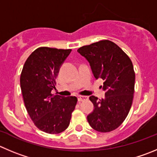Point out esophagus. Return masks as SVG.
<instances>
[{
    "instance_id": "obj_1",
    "label": "esophagus",
    "mask_w": 157,
    "mask_h": 157,
    "mask_svg": "<svg viewBox=\"0 0 157 157\" xmlns=\"http://www.w3.org/2000/svg\"><path fill=\"white\" fill-rule=\"evenodd\" d=\"M86 99H88V97L84 96V95H80V96L78 97V102H82V101Z\"/></svg>"
}]
</instances>
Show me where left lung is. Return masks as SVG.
<instances>
[{
    "label": "left lung",
    "instance_id": "obj_1",
    "mask_svg": "<svg viewBox=\"0 0 157 157\" xmlns=\"http://www.w3.org/2000/svg\"><path fill=\"white\" fill-rule=\"evenodd\" d=\"M78 52L89 62L95 78L104 80L105 98L89 97L94 110L87 116L88 122L98 132H111L126 119L132 105L135 86L132 61L117 44L109 40L82 46Z\"/></svg>",
    "mask_w": 157,
    "mask_h": 157
}]
</instances>
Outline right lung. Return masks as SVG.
I'll return each mask as SVG.
<instances>
[{
    "label": "right lung",
    "instance_id": "right-lung-1",
    "mask_svg": "<svg viewBox=\"0 0 157 157\" xmlns=\"http://www.w3.org/2000/svg\"><path fill=\"white\" fill-rule=\"evenodd\" d=\"M71 49L41 47L30 55L20 78L21 89L28 115L40 130L58 134L68 128L75 108V96L52 95L61 65Z\"/></svg>",
    "mask_w": 157,
    "mask_h": 157
}]
</instances>
